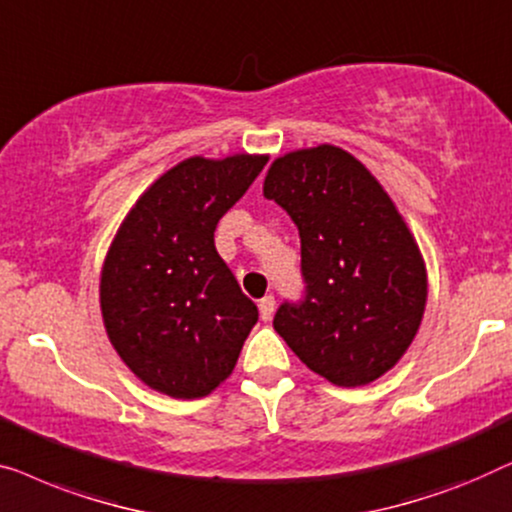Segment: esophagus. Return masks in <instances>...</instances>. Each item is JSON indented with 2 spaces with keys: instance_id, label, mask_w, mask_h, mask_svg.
I'll return each mask as SVG.
<instances>
[{
  "instance_id": "1",
  "label": "esophagus",
  "mask_w": 512,
  "mask_h": 512,
  "mask_svg": "<svg viewBox=\"0 0 512 512\" xmlns=\"http://www.w3.org/2000/svg\"><path fill=\"white\" fill-rule=\"evenodd\" d=\"M259 318H262L264 322H269L271 318H273V311H276V299L271 297H264V299H259Z\"/></svg>"
}]
</instances>
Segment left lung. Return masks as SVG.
I'll return each mask as SVG.
<instances>
[{
    "instance_id": "8db88e82",
    "label": "left lung",
    "mask_w": 512,
    "mask_h": 512,
    "mask_svg": "<svg viewBox=\"0 0 512 512\" xmlns=\"http://www.w3.org/2000/svg\"><path fill=\"white\" fill-rule=\"evenodd\" d=\"M264 197L297 225L306 280V299L280 306L273 329L331 385L378 380L406 355L427 306V266L399 208L329 143L276 157Z\"/></svg>"
}]
</instances>
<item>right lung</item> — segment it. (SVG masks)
Segmentation results:
<instances>
[{"label": "right lung", "instance_id": "1", "mask_svg": "<svg viewBox=\"0 0 512 512\" xmlns=\"http://www.w3.org/2000/svg\"><path fill=\"white\" fill-rule=\"evenodd\" d=\"M269 155H194L129 208L99 276L109 341L150 390L201 399L232 376L257 306L218 255L213 232Z\"/></svg>", "mask_w": 512, "mask_h": 512}]
</instances>
